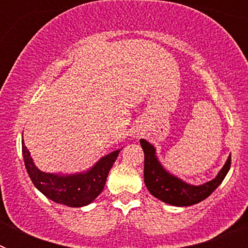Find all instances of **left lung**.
Listing matches in <instances>:
<instances>
[{
	"label": "left lung",
	"instance_id": "1",
	"mask_svg": "<svg viewBox=\"0 0 248 248\" xmlns=\"http://www.w3.org/2000/svg\"><path fill=\"white\" fill-rule=\"evenodd\" d=\"M144 150V183L153 196L172 206H191L201 202L217 189L231 165V155L217 175L210 181L192 185L168 171L156 156V149L148 140L140 139Z\"/></svg>",
	"mask_w": 248,
	"mask_h": 248
}]
</instances>
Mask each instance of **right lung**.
<instances>
[{"instance_id": "right-lung-1", "label": "right lung", "mask_w": 248, "mask_h": 248, "mask_svg": "<svg viewBox=\"0 0 248 248\" xmlns=\"http://www.w3.org/2000/svg\"><path fill=\"white\" fill-rule=\"evenodd\" d=\"M119 153L120 149L104 155L84 171L74 174L45 172L37 168L22 139V154L26 170L33 185L49 200L69 207L87 206L97 199L104 189L107 177Z\"/></svg>"}]
</instances>
